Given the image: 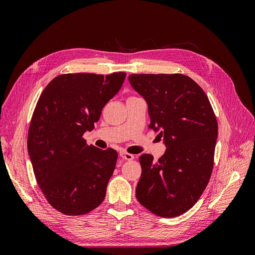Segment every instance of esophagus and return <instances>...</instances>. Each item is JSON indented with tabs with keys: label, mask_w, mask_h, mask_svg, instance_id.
Wrapping results in <instances>:
<instances>
[{
	"label": "esophagus",
	"mask_w": 255,
	"mask_h": 255,
	"mask_svg": "<svg viewBox=\"0 0 255 255\" xmlns=\"http://www.w3.org/2000/svg\"><path fill=\"white\" fill-rule=\"evenodd\" d=\"M120 156H121L122 158L127 159V160H132V159H134V155H133V154L128 153V152H126V151L120 152Z\"/></svg>",
	"instance_id": "esophagus-1"
}]
</instances>
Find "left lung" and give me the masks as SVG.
<instances>
[{"label":"left lung","instance_id":"8db88e82","mask_svg":"<svg viewBox=\"0 0 255 255\" xmlns=\"http://www.w3.org/2000/svg\"><path fill=\"white\" fill-rule=\"evenodd\" d=\"M132 87L149 107V128L167 146L157 161L139 157L136 198L151 213L176 217L196 204L211 179L218 122L204 90L181 73L129 74Z\"/></svg>","mask_w":255,"mask_h":255}]
</instances>
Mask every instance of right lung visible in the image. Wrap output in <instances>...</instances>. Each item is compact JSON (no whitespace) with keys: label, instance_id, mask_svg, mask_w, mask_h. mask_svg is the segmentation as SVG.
I'll use <instances>...</instances> for the list:
<instances>
[{"label":"right lung","instance_id":"1","mask_svg":"<svg viewBox=\"0 0 255 255\" xmlns=\"http://www.w3.org/2000/svg\"><path fill=\"white\" fill-rule=\"evenodd\" d=\"M126 75L60 74L38 99L28 128V154L43 196L61 214L85 215L103 202L118 153L88 145L83 135L95 128Z\"/></svg>","mask_w":255,"mask_h":255}]
</instances>
